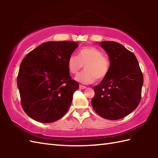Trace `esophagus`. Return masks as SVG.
<instances>
[{"mask_svg":"<svg viewBox=\"0 0 158 158\" xmlns=\"http://www.w3.org/2000/svg\"><path fill=\"white\" fill-rule=\"evenodd\" d=\"M79 88L80 89H85L86 87L84 85H79Z\"/></svg>","mask_w":158,"mask_h":158,"instance_id":"34e87169","label":"esophagus"}]
</instances>
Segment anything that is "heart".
<instances>
[{
  "label": "heart",
  "mask_w": 158,
  "mask_h": 158,
  "mask_svg": "<svg viewBox=\"0 0 158 158\" xmlns=\"http://www.w3.org/2000/svg\"><path fill=\"white\" fill-rule=\"evenodd\" d=\"M83 65L85 70L75 77L78 82L89 84L96 79L101 81L108 75L110 63L102 52L93 46H87L79 50L78 56L70 55L67 60V67L70 73L76 75Z\"/></svg>",
  "instance_id": "obj_1"
}]
</instances>
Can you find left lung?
Here are the masks:
<instances>
[{
    "label": "left lung",
    "mask_w": 158,
    "mask_h": 158,
    "mask_svg": "<svg viewBox=\"0 0 158 158\" xmlns=\"http://www.w3.org/2000/svg\"><path fill=\"white\" fill-rule=\"evenodd\" d=\"M109 55L110 70L98 85L94 87V110L106 119L117 120L129 115L139 105L143 76L132 52L120 43L101 41Z\"/></svg>",
    "instance_id": "left-lung-1"
}]
</instances>
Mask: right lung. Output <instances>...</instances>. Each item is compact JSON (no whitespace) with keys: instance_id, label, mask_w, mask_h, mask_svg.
Wrapping results in <instances>:
<instances>
[{"instance_id":"add662e5","label":"right lung","mask_w":158,"mask_h":158,"mask_svg":"<svg viewBox=\"0 0 158 158\" xmlns=\"http://www.w3.org/2000/svg\"><path fill=\"white\" fill-rule=\"evenodd\" d=\"M78 46L68 41L45 42L22 60L17 79L22 106L36 122H56L69 110L79 83L69 75L67 60Z\"/></svg>"}]
</instances>
